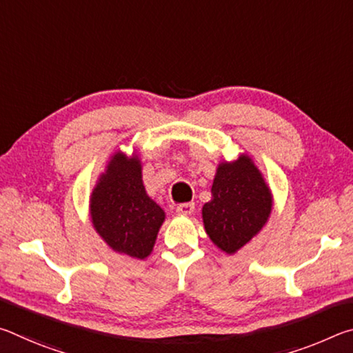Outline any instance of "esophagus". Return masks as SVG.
Instances as JSON below:
<instances>
[{"mask_svg":"<svg viewBox=\"0 0 353 353\" xmlns=\"http://www.w3.org/2000/svg\"><path fill=\"white\" fill-rule=\"evenodd\" d=\"M176 212L179 214H185V216H190V214H193V212H194V204H193V202H187V204L177 205Z\"/></svg>","mask_w":353,"mask_h":353,"instance_id":"esophagus-1","label":"esophagus"}]
</instances>
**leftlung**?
Wrapping results in <instances>:
<instances>
[{"instance_id":"obj_1","label":"left lung","mask_w":353,"mask_h":353,"mask_svg":"<svg viewBox=\"0 0 353 353\" xmlns=\"http://www.w3.org/2000/svg\"><path fill=\"white\" fill-rule=\"evenodd\" d=\"M272 212V193L248 154L221 162L212 199L202 207L207 235L225 254H235L265 227Z\"/></svg>"}]
</instances>
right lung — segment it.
<instances>
[{
    "label": "right lung",
    "instance_id": "obj_1",
    "mask_svg": "<svg viewBox=\"0 0 353 353\" xmlns=\"http://www.w3.org/2000/svg\"><path fill=\"white\" fill-rule=\"evenodd\" d=\"M90 218L112 250L139 260L151 255L165 212L146 193L139 155H112L92 191Z\"/></svg>",
    "mask_w": 353,
    "mask_h": 353
}]
</instances>
